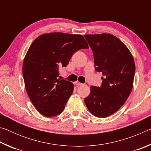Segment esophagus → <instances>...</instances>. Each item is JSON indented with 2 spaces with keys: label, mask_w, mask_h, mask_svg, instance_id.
I'll return each instance as SVG.
<instances>
[{
  "label": "esophagus",
  "mask_w": 151,
  "mask_h": 151,
  "mask_svg": "<svg viewBox=\"0 0 151 151\" xmlns=\"http://www.w3.org/2000/svg\"><path fill=\"white\" fill-rule=\"evenodd\" d=\"M75 84H76V85L77 86H81V85H83V83H81L80 82H78V81H76V83H75Z\"/></svg>",
  "instance_id": "1"
}]
</instances>
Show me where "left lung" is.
I'll use <instances>...</instances> for the list:
<instances>
[{
    "instance_id": "1",
    "label": "left lung",
    "mask_w": 151,
    "mask_h": 151,
    "mask_svg": "<svg viewBox=\"0 0 151 151\" xmlns=\"http://www.w3.org/2000/svg\"><path fill=\"white\" fill-rule=\"evenodd\" d=\"M84 37L93 50L95 70L103 75L100 87L91 86L85 103L91 114L105 118L118 111L131 94L134 61L128 48L114 35L103 33Z\"/></svg>"
}]
</instances>
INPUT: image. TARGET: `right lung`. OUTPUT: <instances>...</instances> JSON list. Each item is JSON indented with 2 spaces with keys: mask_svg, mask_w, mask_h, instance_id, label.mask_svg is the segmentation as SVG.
<instances>
[{
  "mask_svg": "<svg viewBox=\"0 0 151 151\" xmlns=\"http://www.w3.org/2000/svg\"><path fill=\"white\" fill-rule=\"evenodd\" d=\"M88 48L82 35L62 32L40 35L30 46L22 75L30 100L42 115L55 116L63 111L74 86L58 78L59 68L68 65L76 51Z\"/></svg>",
  "mask_w": 151,
  "mask_h": 151,
  "instance_id": "right-lung-1",
  "label": "right lung"
}]
</instances>
